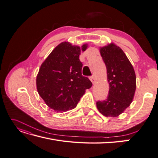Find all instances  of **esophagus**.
Segmentation results:
<instances>
[{
  "label": "esophagus",
  "mask_w": 158,
  "mask_h": 158,
  "mask_svg": "<svg viewBox=\"0 0 158 158\" xmlns=\"http://www.w3.org/2000/svg\"><path fill=\"white\" fill-rule=\"evenodd\" d=\"M89 79H90L91 81L92 82V83H93V84H95V83H96V81H97V79H96L94 75H92V76H91L90 77H89Z\"/></svg>",
  "instance_id": "34e87169"
}]
</instances>
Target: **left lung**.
I'll return each instance as SVG.
<instances>
[{"label":"left lung","instance_id":"1","mask_svg":"<svg viewBox=\"0 0 158 158\" xmlns=\"http://www.w3.org/2000/svg\"><path fill=\"white\" fill-rule=\"evenodd\" d=\"M107 68L110 89L107 98L98 101L97 107L106 117H118L132 102L136 89V77L132 64L123 50L114 43L100 48Z\"/></svg>","mask_w":158,"mask_h":158}]
</instances>
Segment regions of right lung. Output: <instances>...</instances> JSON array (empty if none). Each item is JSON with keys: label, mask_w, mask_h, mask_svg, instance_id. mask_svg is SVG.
<instances>
[{"label": "right lung", "mask_w": 158, "mask_h": 158, "mask_svg": "<svg viewBox=\"0 0 158 158\" xmlns=\"http://www.w3.org/2000/svg\"><path fill=\"white\" fill-rule=\"evenodd\" d=\"M80 48L69 42L56 46L40 67L37 76L39 95L50 108L64 112L74 109L85 90L92 86L87 77L82 75L83 64L79 60Z\"/></svg>", "instance_id": "obj_1"}]
</instances>
